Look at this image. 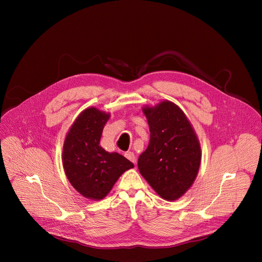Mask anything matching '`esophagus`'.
<instances>
[{
    "label": "esophagus",
    "instance_id": "esophagus-1",
    "mask_svg": "<svg viewBox=\"0 0 262 262\" xmlns=\"http://www.w3.org/2000/svg\"><path fill=\"white\" fill-rule=\"evenodd\" d=\"M124 157H125L127 160H129L130 162L136 163V156L134 155V152H132V151H127V152H125Z\"/></svg>",
    "mask_w": 262,
    "mask_h": 262
}]
</instances>
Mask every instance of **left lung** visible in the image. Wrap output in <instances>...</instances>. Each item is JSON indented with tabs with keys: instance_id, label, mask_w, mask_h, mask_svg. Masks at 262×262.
I'll return each mask as SVG.
<instances>
[{
	"instance_id": "obj_1",
	"label": "left lung",
	"mask_w": 262,
	"mask_h": 262,
	"mask_svg": "<svg viewBox=\"0 0 262 262\" xmlns=\"http://www.w3.org/2000/svg\"><path fill=\"white\" fill-rule=\"evenodd\" d=\"M150 141L139 157L138 168L165 200L181 197L193 184L200 167L198 138L183 112L171 101L144 107Z\"/></svg>"
}]
</instances>
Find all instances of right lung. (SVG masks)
<instances>
[{"mask_svg":"<svg viewBox=\"0 0 262 262\" xmlns=\"http://www.w3.org/2000/svg\"><path fill=\"white\" fill-rule=\"evenodd\" d=\"M110 114L89 107L70 127L63 146V167L71 185L84 197L104 198L123 172L134 164L117 152L99 146Z\"/></svg>","mask_w":262,"mask_h":262,"instance_id":"obj_1","label":"right lung"}]
</instances>
